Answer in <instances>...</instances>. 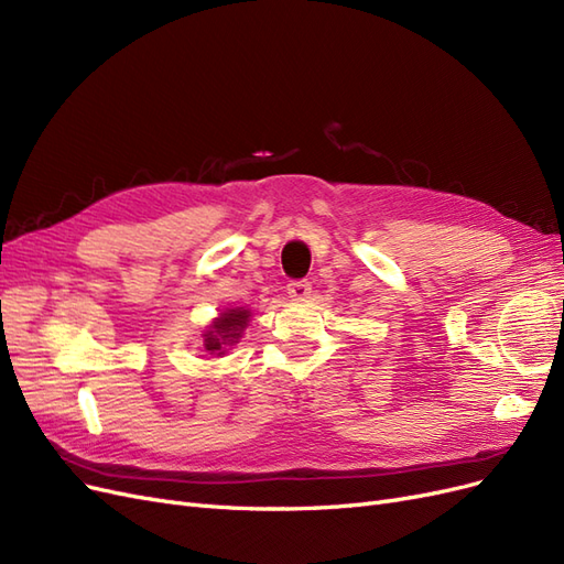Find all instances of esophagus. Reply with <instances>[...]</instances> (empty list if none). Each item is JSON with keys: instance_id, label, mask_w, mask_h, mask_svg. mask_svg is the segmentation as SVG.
I'll list each match as a JSON object with an SVG mask.
<instances>
[{"instance_id": "34e87169", "label": "esophagus", "mask_w": 564, "mask_h": 564, "mask_svg": "<svg viewBox=\"0 0 564 564\" xmlns=\"http://www.w3.org/2000/svg\"><path fill=\"white\" fill-rule=\"evenodd\" d=\"M311 292H313V284L308 280H292L286 284V294H289V299H294V301L308 299Z\"/></svg>"}]
</instances>
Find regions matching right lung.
Returning <instances> with one entry per match:
<instances>
[{
  "label": "right lung",
  "instance_id": "1",
  "mask_svg": "<svg viewBox=\"0 0 564 564\" xmlns=\"http://www.w3.org/2000/svg\"><path fill=\"white\" fill-rule=\"evenodd\" d=\"M249 313L247 311H228L220 315L218 322H214V329L204 334V348L209 352H220L224 344H235V338H240L242 329L247 327Z\"/></svg>",
  "mask_w": 564,
  "mask_h": 564
}]
</instances>
